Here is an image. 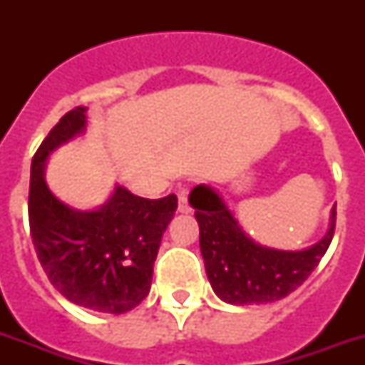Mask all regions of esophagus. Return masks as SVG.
Returning a JSON list of instances; mask_svg holds the SVG:
<instances>
[{
  "mask_svg": "<svg viewBox=\"0 0 365 365\" xmlns=\"http://www.w3.org/2000/svg\"><path fill=\"white\" fill-rule=\"evenodd\" d=\"M178 212H182V214H189L191 212V205H189L187 193L185 191H180V197H178Z\"/></svg>",
  "mask_w": 365,
  "mask_h": 365,
  "instance_id": "34e87169",
  "label": "esophagus"
}]
</instances>
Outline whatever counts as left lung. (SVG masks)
<instances>
[{
  "mask_svg": "<svg viewBox=\"0 0 365 365\" xmlns=\"http://www.w3.org/2000/svg\"><path fill=\"white\" fill-rule=\"evenodd\" d=\"M189 202L200 229V252L212 288L233 305H261L289 295L305 282L328 252L335 233V210L328 235L303 252H282L255 244L244 233L222 197L206 185Z\"/></svg>",
  "mask_w": 365,
  "mask_h": 365,
  "instance_id": "8db88e82",
  "label": "left lung"
}]
</instances>
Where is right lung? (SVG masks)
Masks as SVG:
<instances>
[{"label": "right lung", "instance_id": "right-lung-1", "mask_svg": "<svg viewBox=\"0 0 365 365\" xmlns=\"http://www.w3.org/2000/svg\"><path fill=\"white\" fill-rule=\"evenodd\" d=\"M85 111H68L31 159L30 233L43 271L66 299L121 314L149 294L155 257L178 197L142 199L117 187L100 210L77 212L60 202L45 183L43 166L53 149L85 128Z\"/></svg>", "mask_w": 365, "mask_h": 365}]
</instances>
